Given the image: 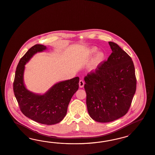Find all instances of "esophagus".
Here are the masks:
<instances>
[{
	"label": "esophagus",
	"instance_id": "34e87169",
	"mask_svg": "<svg viewBox=\"0 0 155 155\" xmlns=\"http://www.w3.org/2000/svg\"><path fill=\"white\" fill-rule=\"evenodd\" d=\"M79 87L81 88H82V87H84V82L83 81L80 80V82H79Z\"/></svg>",
	"mask_w": 155,
	"mask_h": 155
}]
</instances>
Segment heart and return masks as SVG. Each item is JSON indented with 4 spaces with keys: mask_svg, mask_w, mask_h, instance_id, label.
<instances>
[{
    "mask_svg": "<svg viewBox=\"0 0 155 155\" xmlns=\"http://www.w3.org/2000/svg\"><path fill=\"white\" fill-rule=\"evenodd\" d=\"M99 49L96 47H92L86 51V55L88 57H92L97 54L93 58L92 61L88 66V71L90 73H94L99 68L101 65L105 61L106 55L103 51L99 52Z\"/></svg>",
    "mask_w": 155,
    "mask_h": 155,
    "instance_id": "b5f03b06",
    "label": "heart"
}]
</instances>
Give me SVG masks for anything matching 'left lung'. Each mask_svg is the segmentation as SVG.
Wrapping results in <instances>:
<instances>
[{"label": "left lung", "instance_id": "1", "mask_svg": "<svg viewBox=\"0 0 155 155\" xmlns=\"http://www.w3.org/2000/svg\"><path fill=\"white\" fill-rule=\"evenodd\" d=\"M108 43L112 52L107 61L84 78L87 111L93 120L101 123L126 115L136 90L131 58L117 44Z\"/></svg>", "mask_w": 155, "mask_h": 155}]
</instances>
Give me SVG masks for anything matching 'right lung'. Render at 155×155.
<instances>
[{
	"label": "right lung",
	"instance_id": "add662e5",
	"mask_svg": "<svg viewBox=\"0 0 155 155\" xmlns=\"http://www.w3.org/2000/svg\"><path fill=\"white\" fill-rule=\"evenodd\" d=\"M47 47L36 44L20 59L17 67L13 90L21 111L28 118L40 124H58L65 117L68 104L79 87V77L57 82L44 94L29 91L24 84L25 65L37 52H43Z\"/></svg>",
	"mask_w": 155,
	"mask_h": 155
}]
</instances>
